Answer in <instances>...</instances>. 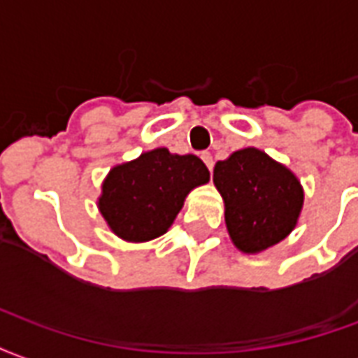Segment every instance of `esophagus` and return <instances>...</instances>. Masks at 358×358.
Returning <instances> with one entry per match:
<instances>
[{"instance_id": "obj_1", "label": "esophagus", "mask_w": 358, "mask_h": 358, "mask_svg": "<svg viewBox=\"0 0 358 358\" xmlns=\"http://www.w3.org/2000/svg\"><path fill=\"white\" fill-rule=\"evenodd\" d=\"M200 158H202V160H204V164L206 166H208V169H213V156H211L210 152H202V156H200Z\"/></svg>"}]
</instances>
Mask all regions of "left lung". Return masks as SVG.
Here are the masks:
<instances>
[{
	"label": "left lung",
	"instance_id": "left-lung-1",
	"mask_svg": "<svg viewBox=\"0 0 358 358\" xmlns=\"http://www.w3.org/2000/svg\"><path fill=\"white\" fill-rule=\"evenodd\" d=\"M213 185L225 204L229 236L242 254H262L282 242L303 210L296 173L255 147L217 162Z\"/></svg>",
	"mask_w": 358,
	"mask_h": 358
}]
</instances>
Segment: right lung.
I'll use <instances>...</instances> for the list:
<instances>
[{"mask_svg":"<svg viewBox=\"0 0 358 358\" xmlns=\"http://www.w3.org/2000/svg\"><path fill=\"white\" fill-rule=\"evenodd\" d=\"M208 181L210 171L198 156L160 147L114 166L96 206L118 238L148 242L168 233L190 190Z\"/></svg>","mask_w":358,"mask_h":358,"instance_id":"1","label":"right lung"}]
</instances>
